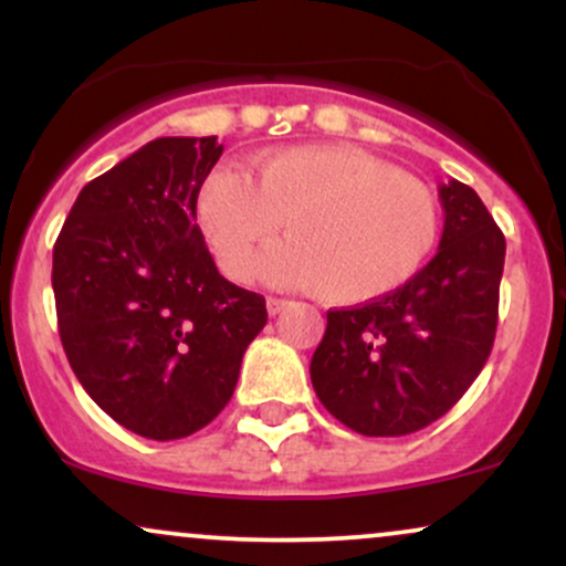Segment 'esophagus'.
I'll return each instance as SVG.
<instances>
[{
  "instance_id": "1",
  "label": "esophagus",
  "mask_w": 566,
  "mask_h": 566,
  "mask_svg": "<svg viewBox=\"0 0 566 566\" xmlns=\"http://www.w3.org/2000/svg\"><path fill=\"white\" fill-rule=\"evenodd\" d=\"M287 305H290V301H284V297H269V301H265V308H269L271 316L282 314V311L287 308Z\"/></svg>"
}]
</instances>
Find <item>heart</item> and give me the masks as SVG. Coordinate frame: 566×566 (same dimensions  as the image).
<instances>
[{"mask_svg":"<svg viewBox=\"0 0 566 566\" xmlns=\"http://www.w3.org/2000/svg\"><path fill=\"white\" fill-rule=\"evenodd\" d=\"M199 229L237 282L258 271L279 226L290 239L269 274L333 305L378 301L409 282L439 239V207L420 180L350 146L258 154L216 170L197 201Z\"/></svg>","mask_w":566,"mask_h":566,"instance_id":"b5f03b06","label":"heart"}]
</instances>
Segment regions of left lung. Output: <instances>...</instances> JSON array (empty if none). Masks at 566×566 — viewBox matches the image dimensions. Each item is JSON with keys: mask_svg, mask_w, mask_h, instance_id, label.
Here are the masks:
<instances>
[{"mask_svg": "<svg viewBox=\"0 0 566 566\" xmlns=\"http://www.w3.org/2000/svg\"><path fill=\"white\" fill-rule=\"evenodd\" d=\"M439 252L399 290L327 311L311 382L361 437H407L450 412L482 373L497 329L505 237L471 186H439Z\"/></svg>", "mask_w": 566, "mask_h": 566, "instance_id": "left-lung-1", "label": "left lung"}]
</instances>
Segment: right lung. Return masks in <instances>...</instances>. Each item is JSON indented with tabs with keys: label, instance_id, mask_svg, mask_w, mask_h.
Instances as JSON below:
<instances>
[{
	"label": "right lung",
	"instance_id": "right-lung-1",
	"mask_svg": "<svg viewBox=\"0 0 566 566\" xmlns=\"http://www.w3.org/2000/svg\"><path fill=\"white\" fill-rule=\"evenodd\" d=\"M223 154L157 138L90 180L53 250L57 333L82 388L138 437H191L229 405L265 301L218 274L197 197Z\"/></svg>",
	"mask_w": 566,
	"mask_h": 566
}]
</instances>
